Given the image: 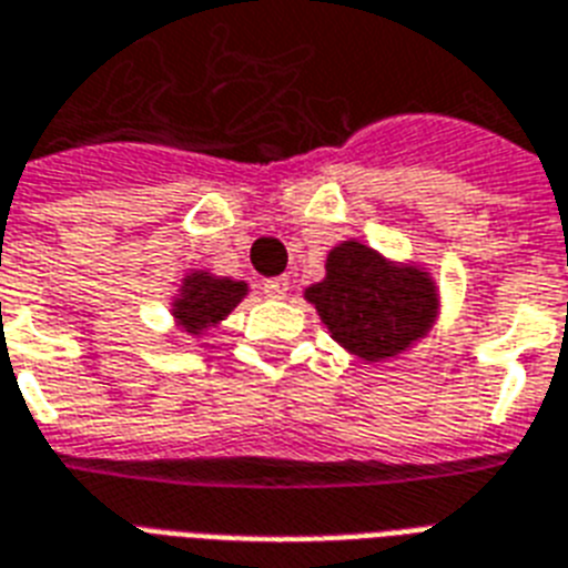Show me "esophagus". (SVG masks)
Segmentation results:
<instances>
[{
    "label": "esophagus",
    "mask_w": 568,
    "mask_h": 568,
    "mask_svg": "<svg viewBox=\"0 0 568 568\" xmlns=\"http://www.w3.org/2000/svg\"><path fill=\"white\" fill-rule=\"evenodd\" d=\"M262 292H265V297H271V301H283L285 294H288V276H271V280L262 283Z\"/></svg>",
    "instance_id": "obj_1"
}]
</instances>
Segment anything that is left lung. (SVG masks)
<instances>
[{"label":"left lung","mask_w":568,"mask_h":568,"mask_svg":"<svg viewBox=\"0 0 568 568\" xmlns=\"http://www.w3.org/2000/svg\"><path fill=\"white\" fill-rule=\"evenodd\" d=\"M324 327L365 363L409 351L439 315V292L418 265H400L359 241L327 253V276L306 288Z\"/></svg>","instance_id":"obj_1"}]
</instances>
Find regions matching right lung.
I'll return each mask as SVG.
<instances>
[{
  "label": "right lung",
  "instance_id": "obj_1",
  "mask_svg": "<svg viewBox=\"0 0 568 568\" xmlns=\"http://www.w3.org/2000/svg\"><path fill=\"white\" fill-rule=\"evenodd\" d=\"M247 294V283L230 276H212L194 271L182 280L180 294L173 297V321L189 336H200L203 329L221 324Z\"/></svg>",
  "mask_w": 568,
  "mask_h": 568
}]
</instances>
